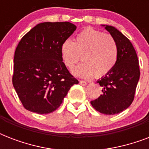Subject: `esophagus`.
<instances>
[{
	"label": "esophagus",
	"mask_w": 149,
	"mask_h": 149,
	"mask_svg": "<svg viewBox=\"0 0 149 149\" xmlns=\"http://www.w3.org/2000/svg\"><path fill=\"white\" fill-rule=\"evenodd\" d=\"M79 84H80V85H82V86H86V84H87V83H86V81H84V80H79Z\"/></svg>",
	"instance_id": "1"
}]
</instances>
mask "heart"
I'll return each mask as SVG.
<instances>
[{
  "label": "heart",
  "mask_w": 149,
  "mask_h": 149,
  "mask_svg": "<svg viewBox=\"0 0 149 149\" xmlns=\"http://www.w3.org/2000/svg\"><path fill=\"white\" fill-rule=\"evenodd\" d=\"M61 56L65 65L72 69L81 58L84 63L72 70V73L82 78L97 77L107 74L115 65L118 47L115 38L110 34L86 29L78 34L72 42L64 41Z\"/></svg>",
  "instance_id": "b5f03b06"
}]
</instances>
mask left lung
Returning <instances> with one entry per match:
<instances>
[{"label": "left lung", "mask_w": 149, "mask_h": 149, "mask_svg": "<svg viewBox=\"0 0 149 149\" xmlns=\"http://www.w3.org/2000/svg\"><path fill=\"white\" fill-rule=\"evenodd\" d=\"M102 26L115 38L118 47V60L113 69L97 80L103 93L91 104L100 113L113 115L125 111L132 104L140 70L136 52L129 39L114 27Z\"/></svg>", "instance_id": "obj_1"}]
</instances>
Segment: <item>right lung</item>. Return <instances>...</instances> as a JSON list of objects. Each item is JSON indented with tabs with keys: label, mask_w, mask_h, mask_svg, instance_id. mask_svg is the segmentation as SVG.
<instances>
[{
	"label": "right lung",
	"mask_w": 149,
	"mask_h": 149,
	"mask_svg": "<svg viewBox=\"0 0 149 149\" xmlns=\"http://www.w3.org/2000/svg\"><path fill=\"white\" fill-rule=\"evenodd\" d=\"M77 26L70 22L39 23L24 35L14 57L13 86L26 110L39 114L59 107L79 81L63 62L61 45Z\"/></svg>",
	"instance_id": "obj_1"
}]
</instances>
